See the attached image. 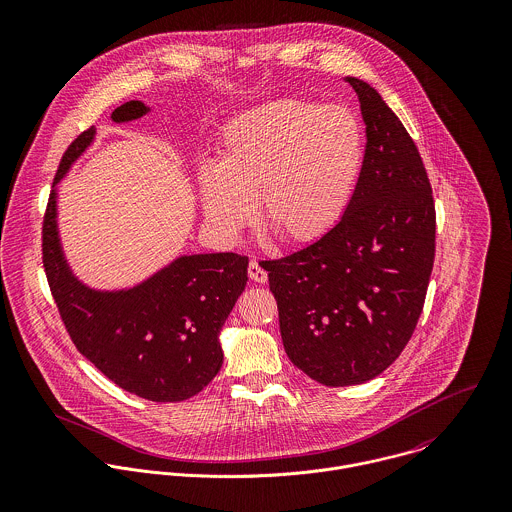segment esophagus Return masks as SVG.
Masks as SVG:
<instances>
[{
  "mask_svg": "<svg viewBox=\"0 0 512 512\" xmlns=\"http://www.w3.org/2000/svg\"><path fill=\"white\" fill-rule=\"evenodd\" d=\"M248 276H250L252 282H258V284H266L268 282V272L262 268V264L258 260H250Z\"/></svg>",
  "mask_w": 512,
  "mask_h": 512,
  "instance_id": "esophagus-1",
  "label": "esophagus"
}]
</instances>
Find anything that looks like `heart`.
<instances>
[{
	"mask_svg": "<svg viewBox=\"0 0 512 512\" xmlns=\"http://www.w3.org/2000/svg\"><path fill=\"white\" fill-rule=\"evenodd\" d=\"M365 159L359 120L343 106L278 98L232 118L217 169L199 179L205 219L236 238L256 217L286 244H311L335 228Z\"/></svg>",
	"mask_w": 512,
	"mask_h": 512,
	"instance_id": "1",
	"label": "heart"
}]
</instances>
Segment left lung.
Returning a JSON list of instances; mask_svg holds the SVG:
<instances>
[{
    "instance_id": "1",
    "label": "left lung",
    "mask_w": 512,
    "mask_h": 512,
    "mask_svg": "<svg viewBox=\"0 0 512 512\" xmlns=\"http://www.w3.org/2000/svg\"><path fill=\"white\" fill-rule=\"evenodd\" d=\"M347 82L366 124L353 199L323 238L262 264L290 361L325 386L361 384L400 357L436 256V205L418 147L370 84Z\"/></svg>"
}]
</instances>
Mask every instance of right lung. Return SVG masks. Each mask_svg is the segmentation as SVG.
<instances>
[{
	"label": "right lung",
	"instance_id": "1",
	"mask_svg": "<svg viewBox=\"0 0 512 512\" xmlns=\"http://www.w3.org/2000/svg\"><path fill=\"white\" fill-rule=\"evenodd\" d=\"M140 100L112 112L114 122L146 114ZM94 128L63 153L55 183L92 142ZM55 189L43 217V268L74 347L120 388L151 402L199 394L220 370L219 333L246 286L248 258L236 252L183 256L128 292H94L63 260Z\"/></svg>",
	"mask_w": 512,
	"mask_h": 512
}]
</instances>
